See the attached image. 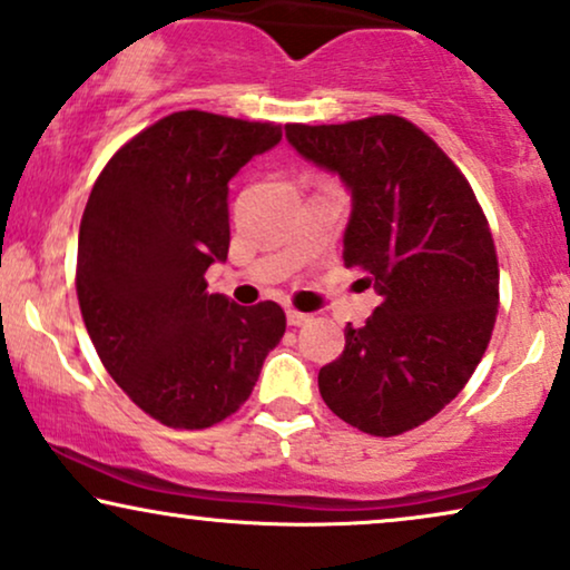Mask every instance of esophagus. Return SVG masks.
<instances>
[{"instance_id":"obj_1","label":"esophagus","mask_w":570,"mask_h":570,"mask_svg":"<svg viewBox=\"0 0 570 570\" xmlns=\"http://www.w3.org/2000/svg\"><path fill=\"white\" fill-rule=\"evenodd\" d=\"M308 320H312L308 314L295 312V308H287V324H291V327H301V324H306Z\"/></svg>"}]
</instances>
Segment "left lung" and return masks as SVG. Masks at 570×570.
Returning a JSON list of instances; mask_svg holds the SVG:
<instances>
[{
  "mask_svg": "<svg viewBox=\"0 0 570 570\" xmlns=\"http://www.w3.org/2000/svg\"><path fill=\"white\" fill-rule=\"evenodd\" d=\"M301 157L351 188L345 267L382 295L345 351L320 368L330 411L374 438L430 421L465 387L500 306L498 250L453 159L397 115L285 125Z\"/></svg>",
  "mask_w": 570,
  "mask_h": 570,
  "instance_id": "8db88e82",
  "label": "left lung"
}]
</instances>
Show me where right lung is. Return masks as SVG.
Returning <instances> with one entry per match:
<instances>
[{"mask_svg":"<svg viewBox=\"0 0 570 570\" xmlns=\"http://www.w3.org/2000/svg\"><path fill=\"white\" fill-rule=\"evenodd\" d=\"M275 122L186 109L115 151L88 196L76 291L101 364L173 430H206L248 401L285 335L275 301L238 306L206 291L230 248L227 183L279 144Z\"/></svg>","mask_w":570,"mask_h":570,"instance_id":"1","label":"right lung"}]
</instances>
